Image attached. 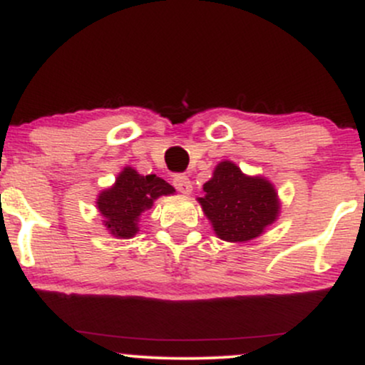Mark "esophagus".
I'll return each mask as SVG.
<instances>
[{
	"instance_id": "esophagus-1",
	"label": "esophagus",
	"mask_w": 365,
	"mask_h": 365,
	"mask_svg": "<svg viewBox=\"0 0 365 365\" xmlns=\"http://www.w3.org/2000/svg\"><path fill=\"white\" fill-rule=\"evenodd\" d=\"M173 185L177 187L178 192H182V194H190L192 192V182L187 175H175Z\"/></svg>"
}]
</instances>
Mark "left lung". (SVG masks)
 Segmentation results:
<instances>
[{"label": "left lung", "mask_w": 365, "mask_h": 365, "mask_svg": "<svg viewBox=\"0 0 365 365\" xmlns=\"http://www.w3.org/2000/svg\"><path fill=\"white\" fill-rule=\"evenodd\" d=\"M202 190L197 200L221 240L249 242L278 217L279 200L273 183L247 177L232 161H221Z\"/></svg>", "instance_id": "1"}]
</instances>
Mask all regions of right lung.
<instances>
[{
	"label": "right lung",
	"instance_id": "right-lung-1",
	"mask_svg": "<svg viewBox=\"0 0 365 365\" xmlns=\"http://www.w3.org/2000/svg\"><path fill=\"white\" fill-rule=\"evenodd\" d=\"M175 188L156 175H139L135 170L123 168L116 177L115 185L99 194V212L103 223L111 235L132 238L139 232V216L153 207L154 200L161 195L173 194Z\"/></svg>",
	"mask_w": 365,
	"mask_h": 365
}]
</instances>
